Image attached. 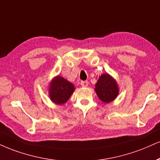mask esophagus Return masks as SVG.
<instances>
[{
    "label": "esophagus",
    "mask_w": 160,
    "mask_h": 160,
    "mask_svg": "<svg viewBox=\"0 0 160 160\" xmlns=\"http://www.w3.org/2000/svg\"><path fill=\"white\" fill-rule=\"evenodd\" d=\"M80 85L82 87H87L88 85V81H81L80 82Z\"/></svg>",
    "instance_id": "esophagus-1"
}]
</instances>
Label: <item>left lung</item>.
Instances as JSON below:
<instances>
[{
    "instance_id": "1",
    "label": "left lung",
    "mask_w": 160,
    "mask_h": 160,
    "mask_svg": "<svg viewBox=\"0 0 160 160\" xmlns=\"http://www.w3.org/2000/svg\"><path fill=\"white\" fill-rule=\"evenodd\" d=\"M95 91L102 102L109 103L118 97L119 88L115 79L108 73H104L96 82Z\"/></svg>"
}]
</instances>
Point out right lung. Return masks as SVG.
<instances>
[{"mask_svg":"<svg viewBox=\"0 0 160 160\" xmlns=\"http://www.w3.org/2000/svg\"><path fill=\"white\" fill-rule=\"evenodd\" d=\"M75 87L74 84L62 77L56 76L48 86V95L51 101L57 105H62L68 101Z\"/></svg>","mask_w":160,"mask_h":160,"instance_id":"right-lung-1","label":"right lung"}]
</instances>
